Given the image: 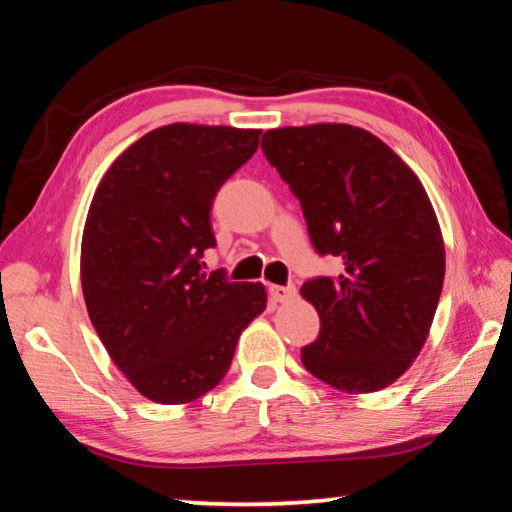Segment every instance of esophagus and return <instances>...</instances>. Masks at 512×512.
Listing matches in <instances>:
<instances>
[{
  "mask_svg": "<svg viewBox=\"0 0 512 512\" xmlns=\"http://www.w3.org/2000/svg\"><path fill=\"white\" fill-rule=\"evenodd\" d=\"M268 293H271V298L275 302H291L293 298H296V287H280V284H271L268 287Z\"/></svg>",
  "mask_w": 512,
  "mask_h": 512,
  "instance_id": "esophagus-1",
  "label": "esophagus"
}]
</instances>
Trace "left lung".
I'll use <instances>...</instances> for the list:
<instances>
[{
	"label": "left lung",
	"instance_id": "8db88e82",
	"mask_svg": "<svg viewBox=\"0 0 512 512\" xmlns=\"http://www.w3.org/2000/svg\"><path fill=\"white\" fill-rule=\"evenodd\" d=\"M262 151L300 201L311 244L343 259L339 277L300 289L320 316L302 363L336 391H381L420 354L443 291L445 244L429 196L359 126L271 128Z\"/></svg>",
	"mask_w": 512,
	"mask_h": 512
}]
</instances>
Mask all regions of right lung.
I'll return each mask as SVG.
<instances>
[{
  "label": "right lung",
  "instance_id": "1",
  "mask_svg": "<svg viewBox=\"0 0 512 512\" xmlns=\"http://www.w3.org/2000/svg\"><path fill=\"white\" fill-rule=\"evenodd\" d=\"M257 128L169 124L110 164L81 241L85 307L103 348L144 397L187 404L219 384L262 282L203 273L221 185L259 146Z\"/></svg>",
  "mask_w": 512,
  "mask_h": 512
}]
</instances>
